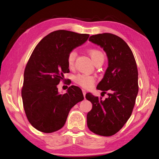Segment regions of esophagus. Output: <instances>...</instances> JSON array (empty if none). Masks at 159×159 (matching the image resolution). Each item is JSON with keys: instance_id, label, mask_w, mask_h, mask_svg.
Returning <instances> with one entry per match:
<instances>
[{"instance_id": "obj_1", "label": "esophagus", "mask_w": 159, "mask_h": 159, "mask_svg": "<svg viewBox=\"0 0 159 159\" xmlns=\"http://www.w3.org/2000/svg\"><path fill=\"white\" fill-rule=\"evenodd\" d=\"M82 91H83V96H84V97H85V94H86V90H85V89H82Z\"/></svg>"}]
</instances>
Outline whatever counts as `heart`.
Instances as JSON below:
<instances>
[{"label": "heart", "instance_id": "obj_1", "mask_svg": "<svg viewBox=\"0 0 159 159\" xmlns=\"http://www.w3.org/2000/svg\"><path fill=\"white\" fill-rule=\"evenodd\" d=\"M89 55L92 59L93 63H96L98 61L104 62V53L100 50L98 49H91L89 50ZM76 57V52L75 50L71 51L67 56V64L69 67H72ZM94 77L88 75V74H79L75 78V81L79 85L83 87H90L94 83Z\"/></svg>", "mask_w": 159, "mask_h": 159}]
</instances>
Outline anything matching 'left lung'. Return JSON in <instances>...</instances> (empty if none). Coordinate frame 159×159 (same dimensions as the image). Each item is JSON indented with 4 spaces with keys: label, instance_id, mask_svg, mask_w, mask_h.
Instances as JSON below:
<instances>
[{
    "label": "left lung",
    "instance_id": "8db88e82",
    "mask_svg": "<svg viewBox=\"0 0 159 159\" xmlns=\"http://www.w3.org/2000/svg\"><path fill=\"white\" fill-rule=\"evenodd\" d=\"M89 41L107 54L108 67L96 88L109 93L104 100L86 94L92 104L87 115V126L93 133L109 137L124 126L133 112L139 91L137 63L130 47L120 37L105 33L91 36Z\"/></svg>",
    "mask_w": 159,
    "mask_h": 159
}]
</instances>
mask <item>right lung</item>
Segmentation results:
<instances>
[{"instance_id": "1", "label": "right lung", "mask_w": 159, "mask_h": 159, "mask_svg": "<svg viewBox=\"0 0 159 159\" xmlns=\"http://www.w3.org/2000/svg\"><path fill=\"white\" fill-rule=\"evenodd\" d=\"M89 36L66 30L53 31L32 52L24 73L22 98L27 119L38 130L50 133L61 129L70 109L84 99L79 87L70 86L61 94L57 85L63 80V74L70 72L68 54Z\"/></svg>"}]
</instances>
